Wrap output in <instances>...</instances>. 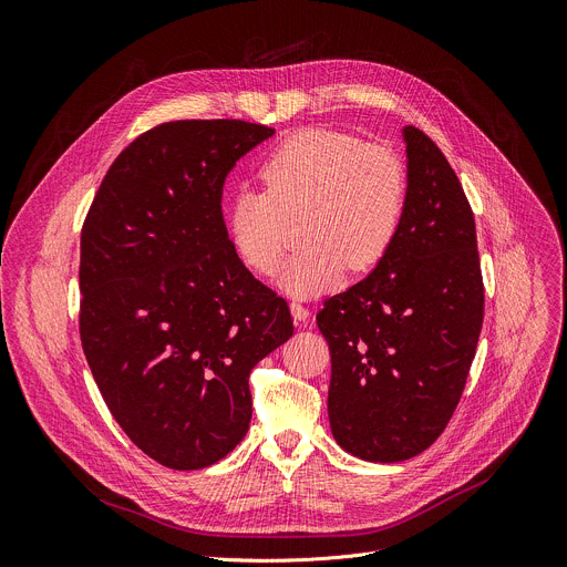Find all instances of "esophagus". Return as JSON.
I'll list each match as a JSON object with an SVG mask.
<instances>
[{"label":"esophagus","mask_w":567,"mask_h":567,"mask_svg":"<svg viewBox=\"0 0 567 567\" xmlns=\"http://www.w3.org/2000/svg\"><path fill=\"white\" fill-rule=\"evenodd\" d=\"M290 310H292V317H295V323H301V321H306L308 319V308L303 306V303H299V301H292L290 303Z\"/></svg>","instance_id":"1"}]
</instances>
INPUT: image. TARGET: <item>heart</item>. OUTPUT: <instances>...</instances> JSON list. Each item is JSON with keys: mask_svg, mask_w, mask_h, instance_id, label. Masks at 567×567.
Returning a JSON list of instances; mask_svg holds the SVG:
<instances>
[{"mask_svg": "<svg viewBox=\"0 0 567 567\" xmlns=\"http://www.w3.org/2000/svg\"><path fill=\"white\" fill-rule=\"evenodd\" d=\"M264 192L239 189L225 214L228 237L255 275L270 277L299 220L303 244L279 275L292 297L332 290L347 270L367 275L398 241L406 212V169L395 152L315 127L275 147L259 167Z\"/></svg>", "mask_w": 567, "mask_h": 567, "instance_id": "obj_1", "label": "heart"}]
</instances>
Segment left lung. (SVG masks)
Masks as SVG:
<instances>
[{
	"label": "left lung",
	"instance_id": "1",
	"mask_svg": "<svg viewBox=\"0 0 567 567\" xmlns=\"http://www.w3.org/2000/svg\"><path fill=\"white\" fill-rule=\"evenodd\" d=\"M406 212L386 259L323 301L328 417L339 446L400 463L446 429L467 384L485 312L476 223L437 145L404 127Z\"/></svg>",
	"mask_w": 567,
	"mask_h": 567
}]
</instances>
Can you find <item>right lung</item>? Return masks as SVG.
<instances>
[{"label":"right lung","mask_w":567,"mask_h":567,"mask_svg":"<svg viewBox=\"0 0 567 567\" xmlns=\"http://www.w3.org/2000/svg\"><path fill=\"white\" fill-rule=\"evenodd\" d=\"M275 134L174 121L127 145L80 235V342L130 440L163 467L214 465L252 417L250 373L292 334L288 301L237 257L225 176Z\"/></svg>","instance_id":"obj_1"}]
</instances>
